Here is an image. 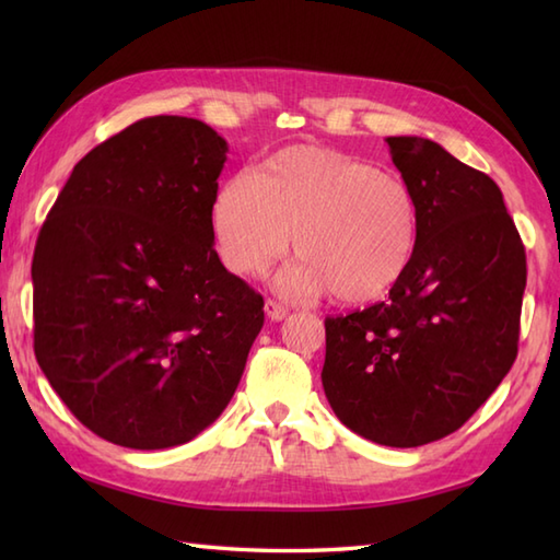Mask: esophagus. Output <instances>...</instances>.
Segmentation results:
<instances>
[{
  "mask_svg": "<svg viewBox=\"0 0 560 560\" xmlns=\"http://www.w3.org/2000/svg\"><path fill=\"white\" fill-rule=\"evenodd\" d=\"M265 313H267V317L271 319V323H281V319L289 315L287 307H283L281 303H277V301H267L265 303Z\"/></svg>",
  "mask_w": 560,
  "mask_h": 560,
  "instance_id": "1",
  "label": "esophagus"
}]
</instances>
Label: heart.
Masks as SVG:
<instances>
[{
	"label": "heart",
	"mask_w": 560,
	"mask_h": 560,
	"mask_svg": "<svg viewBox=\"0 0 560 560\" xmlns=\"http://www.w3.org/2000/svg\"><path fill=\"white\" fill-rule=\"evenodd\" d=\"M211 231L225 267L245 277L265 273L295 241L301 255L277 273L289 299L335 291L343 303H368L407 273L421 207L399 173L301 144L273 153L257 175L225 177L211 199Z\"/></svg>",
	"instance_id": "b5f03b06"
}]
</instances>
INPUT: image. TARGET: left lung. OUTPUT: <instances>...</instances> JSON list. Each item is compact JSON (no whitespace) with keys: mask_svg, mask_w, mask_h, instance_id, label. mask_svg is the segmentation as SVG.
Listing matches in <instances>:
<instances>
[{"mask_svg":"<svg viewBox=\"0 0 560 560\" xmlns=\"http://www.w3.org/2000/svg\"><path fill=\"white\" fill-rule=\"evenodd\" d=\"M385 141L419 197V245L387 301L325 319L323 387L353 433L419 447L469 421L513 368L527 259L489 175L431 139Z\"/></svg>","mask_w":560,"mask_h":560,"instance_id":"8db88e82","label":"left lung"}]
</instances>
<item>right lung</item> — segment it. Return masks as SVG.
Returning <instances> with one entry per match:
<instances>
[{
    "instance_id": "add662e5",
    "label": "right lung",
    "mask_w": 560,
    "mask_h": 560,
    "mask_svg": "<svg viewBox=\"0 0 560 560\" xmlns=\"http://www.w3.org/2000/svg\"><path fill=\"white\" fill-rule=\"evenodd\" d=\"M225 153L192 117L129 125L74 165L35 243V359L115 445L197 438L229 407L265 325L261 295L213 249Z\"/></svg>"
}]
</instances>
